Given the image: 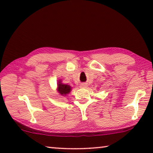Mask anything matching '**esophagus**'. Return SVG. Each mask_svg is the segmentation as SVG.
Returning <instances> with one entry per match:
<instances>
[{
  "instance_id": "34e87169",
  "label": "esophagus",
  "mask_w": 153,
  "mask_h": 153,
  "mask_svg": "<svg viewBox=\"0 0 153 153\" xmlns=\"http://www.w3.org/2000/svg\"><path fill=\"white\" fill-rule=\"evenodd\" d=\"M80 87H81V88H86L87 87V84H86V83H83V84L80 85Z\"/></svg>"
}]
</instances>
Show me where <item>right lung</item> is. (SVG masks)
<instances>
[{"label":"right lung","mask_w":153,"mask_h":153,"mask_svg":"<svg viewBox=\"0 0 153 153\" xmlns=\"http://www.w3.org/2000/svg\"><path fill=\"white\" fill-rule=\"evenodd\" d=\"M56 90L61 96L66 97V95L69 94V92L71 91V87L67 84H63L61 79H59L57 82V89Z\"/></svg>","instance_id":"add662e5"}]
</instances>
